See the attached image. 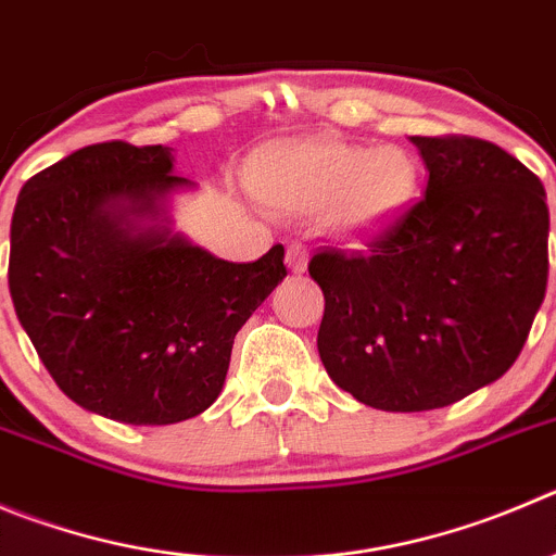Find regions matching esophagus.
Listing matches in <instances>:
<instances>
[{
  "mask_svg": "<svg viewBox=\"0 0 556 556\" xmlns=\"http://www.w3.org/2000/svg\"><path fill=\"white\" fill-rule=\"evenodd\" d=\"M307 247H304L302 241H290L288 243V252H285V261H288V268L293 274H302L304 268H307Z\"/></svg>",
  "mask_w": 556,
  "mask_h": 556,
  "instance_id": "1",
  "label": "esophagus"
}]
</instances>
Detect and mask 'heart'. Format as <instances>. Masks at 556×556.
Wrapping results in <instances>:
<instances>
[{
  "instance_id": "1",
  "label": "heart",
  "mask_w": 556,
  "mask_h": 556,
  "mask_svg": "<svg viewBox=\"0 0 556 556\" xmlns=\"http://www.w3.org/2000/svg\"><path fill=\"white\" fill-rule=\"evenodd\" d=\"M417 161L397 144L362 148L304 139L271 148L257 167V194L288 211H324L337 232L370 238L387 230L417 194Z\"/></svg>"
}]
</instances>
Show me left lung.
Masks as SVG:
<instances>
[{
  "instance_id": "left-lung-1",
  "label": "left lung",
  "mask_w": 556,
  "mask_h": 556,
  "mask_svg": "<svg viewBox=\"0 0 556 556\" xmlns=\"http://www.w3.org/2000/svg\"><path fill=\"white\" fill-rule=\"evenodd\" d=\"M425 197L365 249L324 247L309 277L324 290L326 372L381 412L458 403L513 367L548 282L541 178L477 137H412Z\"/></svg>"
}]
</instances>
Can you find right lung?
<instances>
[{
	"label": "right lung",
	"instance_id": "add662e5",
	"mask_svg": "<svg viewBox=\"0 0 556 556\" xmlns=\"http://www.w3.org/2000/svg\"><path fill=\"white\" fill-rule=\"evenodd\" d=\"M164 144H87L33 175L10 225L8 285L56 387L126 425H173L219 397L232 340L288 277L282 243L227 263L131 216L189 184Z\"/></svg>",
	"mask_w": 556,
	"mask_h": 556
}]
</instances>
